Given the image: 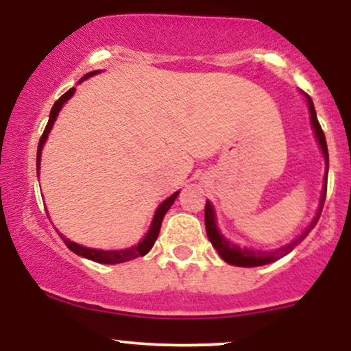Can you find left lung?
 <instances>
[{"mask_svg": "<svg viewBox=\"0 0 351 351\" xmlns=\"http://www.w3.org/2000/svg\"><path fill=\"white\" fill-rule=\"evenodd\" d=\"M307 102H308V108H310V120H312V127H313V130H315L317 140H318V143H320L322 152H324L325 160H327V168H328L327 140H325L324 130H322L320 123H318V120H317L315 107H313L312 99L307 97ZM325 196H327V175H325L324 193H322L320 208H318L317 216L313 217L312 223H310V226L305 229V231L302 232V234L297 237L295 241H292L291 244L284 245V247L277 249V251H271V252L267 251V252H265V251H252V249H241L239 245L229 243V241L224 239V237L219 234V231H217V228H216L215 211H213V206H211V203H209V201H206V206H204V223H206L208 237H209V241H211V244L215 245L216 251L219 252V256L223 257V259L226 261L228 264L239 265V267H257V265H264V264L274 263V261H277V259H279V257H284L285 254L291 252L292 249L295 247V245H299L302 241H304L305 237L308 236V232L312 231L313 228H315V224L318 223V217H320V215H322V209H324Z\"/></svg>", "mask_w": 351, "mask_h": 351, "instance_id": "8db88e82", "label": "left lung"}]
</instances>
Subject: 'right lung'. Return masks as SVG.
Segmentation results:
<instances>
[{
  "label": "right lung",
  "mask_w": 351,
  "mask_h": 351,
  "mask_svg": "<svg viewBox=\"0 0 351 351\" xmlns=\"http://www.w3.org/2000/svg\"><path fill=\"white\" fill-rule=\"evenodd\" d=\"M97 74V72H88V74L84 75V79L90 77V75ZM75 88L72 87L69 88V90L66 92L64 95H60V97L56 100L54 107H52L51 110V115H49V122H47L46 128H44L43 135H41V140H39V145H38V160H36V165H38V170H39V163H41V150H43V145L44 142H46L47 135H49L52 125H54L56 122V117H58L60 107L64 106V102L66 100H69L72 97V94H74ZM180 191H176L175 195H171L170 198H167L163 201L162 204H160L158 209H156L155 216H153V221H152V228L150 231H148V234L145 236V239L140 243L138 245H134V247H128V249H122V251H99V249H88V247H84V245H79L75 243H72V241L67 239V237H64L60 232H58V234L62 237L64 244L67 245V247L71 249L72 252H75L77 256H82L86 257V259H90L94 261V263H100V264H120V263H127V261H134L136 259V257L140 256H145L150 249L153 247V244H155L156 237H158V232H160V228H162V221L165 215H167L168 209L171 208V204L175 203L176 196H178Z\"/></svg>",
  "instance_id": "add662e5"
}]
</instances>
